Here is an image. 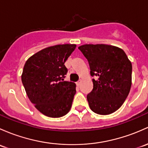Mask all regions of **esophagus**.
Instances as JSON below:
<instances>
[{"label": "esophagus", "instance_id": "obj_1", "mask_svg": "<svg viewBox=\"0 0 148 148\" xmlns=\"http://www.w3.org/2000/svg\"><path fill=\"white\" fill-rule=\"evenodd\" d=\"M81 82H82V80H81V79H80V80H79L78 82H77V86H79V85H80Z\"/></svg>", "mask_w": 148, "mask_h": 148}]
</instances>
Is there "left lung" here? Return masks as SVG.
<instances>
[{
  "label": "left lung",
  "instance_id": "8db88e82",
  "mask_svg": "<svg viewBox=\"0 0 148 148\" xmlns=\"http://www.w3.org/2000/svg\"><path fill=\"white\" fill-rule=\"evenodd\" d=\"M79 49L88 60L93 90L87 95L90 108L100 115L114 113L123 105L132 85V64L121 48L105 44Z\"/></svg>",
  "mask_w": 148,
  "mask_h": 148
}]
</instances>
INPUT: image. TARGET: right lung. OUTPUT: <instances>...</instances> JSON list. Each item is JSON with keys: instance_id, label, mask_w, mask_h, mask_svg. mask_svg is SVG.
<instances>
[{"instance_id": "add662e5", "label": "right lung", "mask_w": 148, "mask_h": 148, "mask_svg": "<svg viewBox=\"0 0 148 148\" xmlns=\"http://www.w3.org/2000/svg\"><path fill=\"white\" fill-rule=\"evenodd\" d=\"M74 44L48 47L31 56L24 65L21 79L29 101L45 116L60 118L71 109L76 84L64 80V63Z\"/></svg>"}]
</instances>
